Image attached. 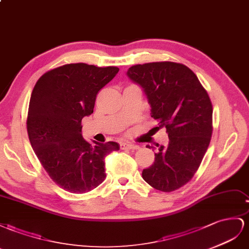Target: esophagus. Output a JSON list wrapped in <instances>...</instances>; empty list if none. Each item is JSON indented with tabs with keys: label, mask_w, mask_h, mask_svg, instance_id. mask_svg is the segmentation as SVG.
I'll return each mask as SVG.
<instances>
[{
	"label": "esophagus",
	"mask_w": 249,
	"mask_h": 249,
	"mask_svg": "<svg viewBox=\"0 0 249 249\" xmlns=\"http://www.w3.org/2000/svg\"><path fill=\"white\" fill-rule=\"evenodd\" d=\"M120 148L121 149H138L139 146L128 143V142H123V143L120 144Z\"/></svg>",
	"instance_id": "esophagus-1"
}]
</instances>
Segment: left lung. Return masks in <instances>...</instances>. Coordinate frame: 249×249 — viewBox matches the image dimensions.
Returning <instances> with one entry per match:
<instances>
[{"instance_id": "obj_1", "label": "left lung", "mask_w": 249, "mask_h": 249, "mask_svg": "<svg viewBox=\"0 0 249 249\" xmlns=\"http://www.w3.org/2000/svg\"><path fill=\"white\" fill-rule=\"evenodd\" d=\"M126 74L143 89L151 117L165 127L169 137L168 146L158 144L153 164L143 170L142 176L156 190L179 189L194 176L211 142L213 107L207 90L180 63L137 65Z\"/></svg>"}]
</instances>
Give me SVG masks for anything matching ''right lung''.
Wrapping results in <instances>:
<instances>
[{
	"label": "right lung",
	"mask_w": 249,
	"mask_h": 249,
	"mask_svg": "<svg viewBox=\"0 0 249 249\" xmlns=\"http://www.w3.org/2000/svg\"><path fill=\"white\" fill-rule=\"evenodd\" d=\"M118 72L117 67L71 63L42 75L32 90L27 119L31 146L53 181L71 193L97 188L106 176L105 158L120 149L116 142L89 143L81 131L99 90Z\"/></svg>",
	"instance_id": "add662e5"
}]
</instances>
